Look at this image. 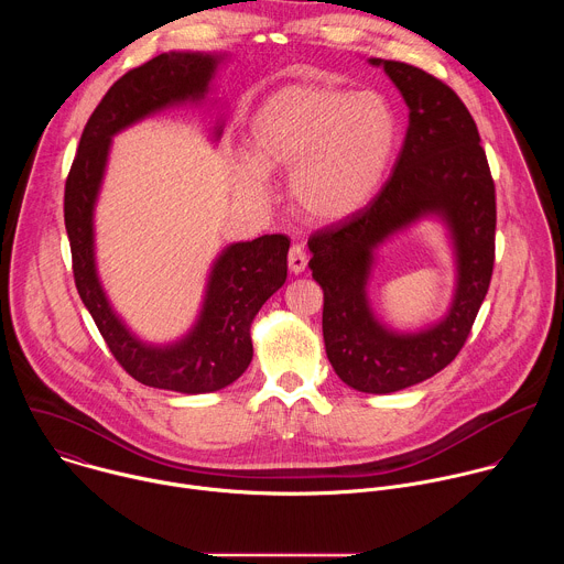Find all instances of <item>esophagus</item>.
Returning a JSON list of instances; mask_svg holds the SVG:
<instances>
[{
  "mask_svg": "<svg viewBox=\"0 0 564 564\" xmlns=\"http://www.w3.org/2000/svg\"><path fill=\"white\" fill-rule=\"evenodd\" d=\"M288 265H290V272L292 274H301L307 265V254L301 246H292L290 248V254H288Z\"/></svg>",
  "mask_w": 564,
  "mask_h": 564,
  "instance_id": "obj_1",
  "label": "esophagus"
}]
</instances>
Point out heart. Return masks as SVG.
<instances>
[{
	"instance_id": "b5f03b06",
	"label": "heart",
	"mask_w": 564,
	"mask_h": 564,
	"mask_svg": "<svg viewBox=\"0 0 564 564\" xmlns=\"http://www.w3.org/2000/svg\"><path fill=\"white\" fill-rule=\"evenodd\" d=\"M399 144L392 105L372 91L292 85L252 113L248 155L234 160L238 198L261 203L270 172H288L294 209L318 223L361 212L379 192Z\"/></svg>"
}]
</instances>
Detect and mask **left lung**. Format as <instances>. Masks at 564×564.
I'll return each instance as SVG.
<instances>
[{
  "instance_id": "left-lung-1",
  "label": "left lung",
  "mask_w": 564,
  "mask_h": 564,
  "mask_svg": "<svg viewBox=\"0 0 564 564\" xmlns=\"http://www.w3.org/2000/svg\"><path fill=\"white\" fill-rule=\"evenodd\" d=\"M368 62L409 107L404 147L368 207L310 236L307 265L324 290V344L335 372L359 392L386 394L426 381L462 350L491 283L496 187L477 127L451 87L404 62ZM429 217L447 229L456 290L435 325L401 334L373 314L367 283L384 240Z\"/></svg>"
}]
</instances>
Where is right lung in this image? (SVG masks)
Instances as JSON below:
<instances>
[{
	"instance_id": "1",
	"label": "right lung",
	"mask_w": 564,
	"mask_h": 564,
	"mask_svg": "<svg viewBox=\"0 0 564 564\" xmlns=\"http://www.w3.org/2000/svg\"><path fill=\"white\" fill-rule=\"evenodd\" d=\"M227 53L170 51L129 70L91 113L64 189V225L79 299L118 364L140 383L183 394L220 390L252 361V321L288 279L290 240L265 234L223 248L214 259L194 326L176 341L140 339L111 305L96 261V205L113 135L181 105H203ZM214 140L223 133L216 120Z\"/></svg>"
}]
</instances>
